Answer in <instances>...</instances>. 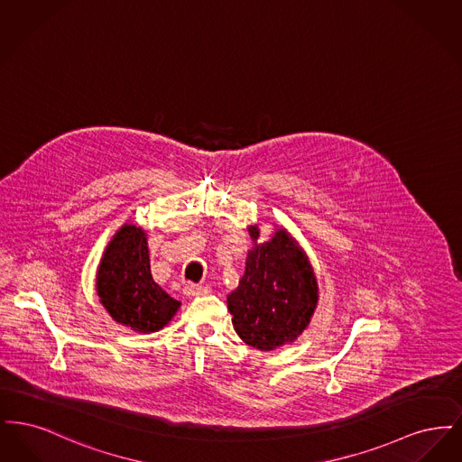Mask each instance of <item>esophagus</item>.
<instances>
[{"mask_svg": "<svg viewBox=\"0 0 462 462\" xmlns=\"http://www.w3.org/2000/svg\"><path fill=\"white\" fill-rule=\"evenodd\" d=\"M211 292V289L208 286H199V284H187V286L183 287V294L187 296V298H196V296H206V294H209Z\"/></svg>", "mask_w": 462, "mask_h": 462, "instance_id": "34e87169", "label": "esophagus"}]
</instances>
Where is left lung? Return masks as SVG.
Wrapping results in <instances>:
<instances>
[{
    "instance_id": "left-lung-1",
    "label": "left lung",
    "mask_w": 462,
    "mask_h": 462,
    "mask_svg": "<svg viewBox=\"0 0 462 462\" xmlns=\"http://www.w3.org/2000/svg\"><path fill=\"white\" fill-rule=\"evenodd\" d=\"M247 230L253 247L226 305L242 341L272 352L294 343L310 326L319 303V284L307 253L284 226L275 228L264 242H258V223Z\"/></svg>"
}]
</instances>
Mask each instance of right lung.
I'll list each match as a JSON object with an SVG mask.
<instances>
[{
    "label": "right lung",
    "mask_w": 462,
    "mask_h": 462,
    "mask_svg": "<svg viewBox=\"0 0 462 462\" xmlns=\"http://www.w3.org/2000/svg\"><path fill=\"white\" fill-rule=\"evenodd\" d=\"M97 294L116 324L142 334L168 326L181 305L155 284L147 234L130 221L112 236L102 254Z\"/></svg>",
    "instance_id": "right-lung-1"
}]
</instances>
